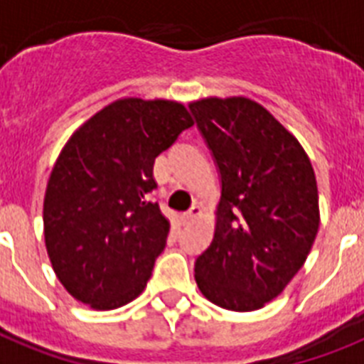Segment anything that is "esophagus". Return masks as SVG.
<instances>
[{
	"instance_id": "obj_1",
	"label": "esophagus",
	"mask_w": 364,
	"mask_h": 364,
	"mask_svg": "<svg viewBox=\"0 0 364 364\" xmlns=\"http://www.w3.org/2000/svg\"><path fill=\"white\" fill-rule=\"evenodd\" d=\"M200 215H203V208H200L199 204H193V206H191V208L184 214V221L186 223H191V221H195V219H199Z\"/></svg>"
}]
</instances>
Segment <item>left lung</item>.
<instances>
[{"mask_svg": "<svg viewBox=\"0 0 364 364\" xmlns=\"http://www.w3.org/2000/svg\"><path fill=\"white\" fill-rule=\"evenodd\" d=\"M221 175L210 247L195 262L203 296L227 311L262 309L311 253L320 227L316 176L299 141L245 96L189 102Z\"/></svg>", "mask_w": 364, "mask_h": 364, "instance_id": "8db88e82", "label": "left lung"}]
</instances>
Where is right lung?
Segmentation results:
<instances>
[{"mask_svg":"<svg viewBox=\"0 0 364 364\" xmlns=\"http://www.w3.org/2000/svg\"><path fill=\"white\" fill-rule=\"evenodd\" d=\"M193 126L176 100L119 98L77 128L44 195V242L57 279L96 311L134 301L165 247L169 219L149 199L154 160Z\"/></svg>","mask_w":364,"mask_h":364,"instance_id":"obj_1","label":"right lung"}]
</instances>
